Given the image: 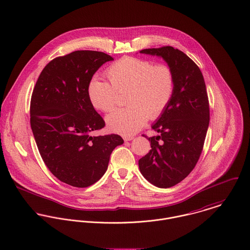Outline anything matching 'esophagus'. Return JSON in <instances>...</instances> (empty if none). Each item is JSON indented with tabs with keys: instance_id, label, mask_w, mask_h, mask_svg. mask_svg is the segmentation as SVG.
<instances>
[{
	"instance_id": "1",
	"label": "esophagus",
	"mask_w": 250,
	"mask_h": 250,
	"mask_svg": "<svg viewBox=\"0 0 250 250\" xmlns=\"http://www.w3.org/2000/svg\"><path fill=\"white\" fill-rule=\"evenodd\" d=\"M123 139H124L125 142H129V141H132L134 139V136H125V137H123Z\"/></svg>"
}]
</instances>
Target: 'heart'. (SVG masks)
Instances as JSON below:
<instances>
[{"label":"heart","instance_id":"1","mask_svg":"<svg viewBox=\"0 0 250 250\" xmlns=\"http://www.w3.org/2000/svg\"><path fill=\"white\" fill-rule=\"evenodd\" d=\"M110 83L93 79L87 87V96L92 107L110 111L118 103L119 94L128 92V107L118 108L106 118L107 127L125 136L137 133L149 117L156 119L169 106L175 91V74L166 63L123 57L107 69Z\"/></svg>","mask_w":250,"mask_h":250}]
</instances>
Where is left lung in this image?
I'll return each instance as SVG.
<instances>
[{
  "label": "left lung",
  "instance_id": "left-lung-1",
  "mask_svg": "<svg viewBox=\"0 0 250 250\" xmlns=\"http://www.w3.org/2000/svg\"><path fill=\"white\" fill-rule=\"evenodd\" d=\"M141 53L162 57L175 74L173 98L152 126L159 136L148 138L151 149L139 160L143 177L167 188L186 178L200 158L210 121L209 98L202 72L182 51L163 46Z\"/></svg>",
  "mask_w": 250,
  "mask_h": 250
}]
</instances>
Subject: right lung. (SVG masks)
<instances>
[{
    "mask_svg": "<svg viewBox=\"0 0 250 250\" xmlns=\"http://www.w3.org/2000/svg\"><path fill=\"white\" fill-rule=\"evenodd\" d=\"M113 59L103 52L75 51L52 60L40 73L31 98V127L40 156L52 174L76 188L101 178L112 150L123 143L115 134L92 136L105 127L87 87L99 67Z\"/></svg>",
    "mask_w": 250,
    "mask_h": 250,
    "instance_id": "obj_1",
    "label": "right lung"
}]
</instances>
